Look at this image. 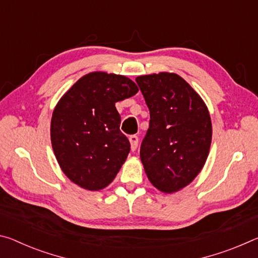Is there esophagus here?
<instances>
[{
    "instance_id": "esophagus-1",
    "label": "esophagus",
    "mask_w": 258,
    "mask_h": 258,
    "mask_svg": "<svg viewBox=\"0 0 258 258\" xmlns=\"http://www.w3.org/2000/svg\"><path fill=\"white\" fill-rule=\"evenodd\" d=\"M130 142H131V149H132V151L137 150L138 143H139V138L137 137V135H131Z\"/></svg>"
}]
</instances>
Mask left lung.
Masks as SVG:
<instances>
[{"label":"left lung","mask_w":258,"mask_h":258,"mask_svg":"<svg viewBox=\"0 0 258 258\" xmlns=\"http://www.w3.org/2000/svg\"><path fill=\"white\" fill-rule=\"evenodd\" d=\"M150 111L140 157L150 182L163 192L182 189L202 171L212 142L202 98L176 74L137 77Z\"/></svg>","instance_id":"left-lung-1"}]
</instances>
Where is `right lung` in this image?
Returning a JSON list of instances; mask_svg holds the SVG:
<instances>
[{"mask_svg": "<svg viewBox=\"0 0 258 258\" xmlns=\"http://www.w3.org/2000/svg\"><path fill=\"white\" fill-rule=\"evenodd\" d=\"M138 91L125 76L91 73L61 98L52 115L51 142L61 169L74 183L97 191L115 178L131 150L115 103Z\"/></svg>", "mask_w": 258, "mask_h": 258, "instance_id": "obj_1", "label": "right lung"}]
</instances>
